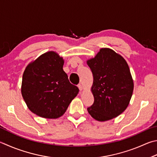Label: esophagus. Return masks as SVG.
<instances>
[{
  "label": "esophagus",
  "mask_w": 157,
  "mask_h": 157,
  "mask_svg": "<svg viewBox=\"0 0 157 157\" xmlns=\"http://www.w3.org/2000/svg\"><path fill=\"white\" fill-rule=\"evenodd\" d=\"M78 86L79 89V90H80V91H82V90H83V86H82V84L81 83L79 84L78 85Z\"/></svg>",
  "instance_id": "obj_1"
}]
</instances>
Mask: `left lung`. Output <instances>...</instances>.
I'll list each match as a JSON object with an SVG mask.
<instances>
[{"mask_svg": "<svg viewBox=\"0 0 157 157\" xmlns=\"http://www.w3.org/2000/svg\"><path fill=\"white\" fill-rule=\"evenodd\" d=\"M87 64L93 75L94 96L88 113L99 121L116 117L126 109L132 95L134 84L126 61L113 50L102 48Z\"/></svg>", "mask_w": 157, "mask_h": 157, "instance_id": "obj_1", "label": "left lung"}]
</instances>
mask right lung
Segmentation results:
<instances>
[{
	"label": "right lung",
	"instance_id": "obj_1",
	"mask_svg": "<svg viewBox=\"0 0 157 157\" xmlns=\"http://www.w3.org/2000/svg\"><path fill=\"white\" fill-rule=\"evenodd\" d=\"M64 60L49 51L31 62L22 75L21 93L28 108L39 117L56 119L66 112L79 88L70 83Z\"/></svg>",
	"mask_w": 157,
	"mask_h": 157
}]
</instances>
